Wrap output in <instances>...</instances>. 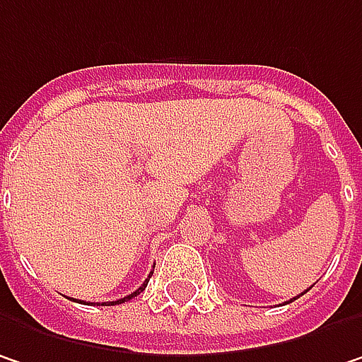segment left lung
I'll return each mask as SVG.
<instances>
[{"mask_svg": "<svg viewBox=\"0 0 362 362\" xmlns=\"http://www.w3.org/2000/svg\"><path fill=\"white\" fill-rule=\"evenodd\" d=\"M305 292H307V290H305ZM305 292H303V294H305ZM296 298H298V296H296ZM296 298H292V300H296ZM292 300H290V303H292Z\"/></svg>", "mask_w": 362, "mask_h": 362, "instance_id": "8db88e82", "label": "left lung"}]
</instances>
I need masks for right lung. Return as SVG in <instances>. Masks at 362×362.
I'll return each instance as SVG.
<instances>
[{"mask_svg": "<svg viewBox=\"0 0 362 362\" xmlns=\"http://www.w3.org/2000/svg\"><path fill=\"white\" fill-rule=\"evenodd\" d=\"M151 276H153V274H148V278H151ZM147 284H148V279H145V284H143V286H141L139 290H134L132 294H128V296H124V298H117V300H112V303H103V307H112V305H122V303H126V300L134 298L136 294H141V292H143V290L147 288Z\"/></svg>", "mask_w": 362, "mask_h": 362, "instance_id": "add662e5", "label": "right lung"}]
</instances>
